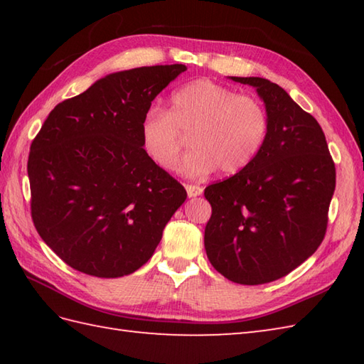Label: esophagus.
Here are the masks:
<instances>
[{
	"label": "esophagus",
	"mask_w": 364,
	"mask_h": 364,
	"mask_svg": "<svg viewBox=\"0 0 364 364\" xmlns=\"http://www.w3.org/2000/svg\"><path fill=\"white\" fill-rule=\"evenodd\" d=\"M186 192L189 197H197L203 192V188L198 186V184H186Z\"/></svg>",
	"instance_id": "34e87169"
}]
</instances>
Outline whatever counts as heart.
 Returning a JSON list of instances; mask_svg holds the SVG:
<instances>
[{
  "instance_id": "obj_1",
  "label": "heart",
  "mask_w": 364,
  "mask_h": 364,
  "mask_svg": "<svg viewBox=\"0 0 364 364\" xmlns=\"http://www.w3.org/2000/svg\"><path fill=\"white\" fill-rule=\"evenodd\" d=\"M269 114L258 98L236 94L210 80H198L175 90L168 109L150 107L141 122L144 151L161 168L172 170L191 134L194 146L181 170L200 176L220 168L241 172L258 156L269 134Z\"/></svg>"
}]
</instances>
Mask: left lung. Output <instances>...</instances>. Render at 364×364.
Returning a JSON list of instances; mask_svg holds the SVG:
<instances>
[{
  "label": "left lung",
  "instance_id": "8db88e82",
  "mask_svg": "<svg viewBox=\"0 0 364 364\" xmlns=\"http://www.w3.org/2000/svg\"><path fill=\"white\" fill-rule=\"evenodd\" d=\"M231 80L257 87L270 127L249 166L206 186L213 211L205 249L230 282L262 284L288 275L322 244L336 168L318 120L286 90L255 76Z\"/></svg>",
  "mask_w": 364,
  "mask_h": 364
}]
</instances>
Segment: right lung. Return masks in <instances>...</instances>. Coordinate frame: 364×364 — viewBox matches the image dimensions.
<instances>
[{
  "label": "right lung",
  "mask_w": 364,
  "mask_h": 364,
  "mask_svg": "<svg viewBox=\"0 0 364 364\" xmlns=\"http://www.w3.org/2000/svg\"><path fill=\"white\" fill-rule=\"evenodd\" d=\"M186 65L98 80L50 112L31 144V218L45 244L82 274L117 278L151 258L188 194L146 156L141 122Z\"/></svg>",
  "instance_id": "add662e5"
}]
</instances>
